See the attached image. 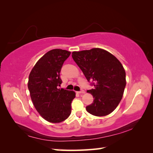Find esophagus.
<instances>
[{
    "label": "esophagus",
    "mask_w": 153,
    "mask_h": 153,
    "mask_svg": "<svg viewBox=\"0 0 153 153\" xmlns=\"http://www.w3.org/2000/svg\"><path fill=\"white\" fill-rule=\"evenodd\" d=\"M77 92H78L79 94H84V93H85V91H84V90H80V91Z\"/></svg>",
    "instance_id": "34e87169"
}]
</instances>
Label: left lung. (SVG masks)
Listing matches in <instances>:
<instances>
[{"instance_id":"left-lung-1","label":"left lung","mask_w":153,"mask_h":153,"mask_svg":"<svg viewBox=\"0 0 153 153\" xmlns=\"http://www.w3.org/2000/svg\"><path fill=\"white\" fill-rule=\"evenodd\" d=\"M72 58L94 89L88 90L94 98L86 107L89 113L97 117L113 112L120 104L126 85L122 64L109 52L99 48L74 51Z\"/></svg>"}]
</instances>
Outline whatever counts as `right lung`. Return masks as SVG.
Here are the masks:
<instances>
[{
  "instance_id": "add662e5",
  "label": "right lung",
  "mask_w": 153,
  "mask_h": 153,
  "mask_svg": "<svg viewBox=\"0 0 153 153\" xmlns=\"http://www.w3.org/2000/svg\"><path fill=\"white\" fill-rule=\"evenodd\" d=\"M71 53L53 49L44 55L31 71L27 87L33 105L41 117L51 123H60L69 117L76 93L58 88L60 71Z\"/></svg>"
}]
</instances>
